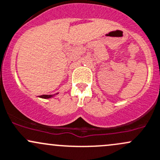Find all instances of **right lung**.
<instances>
[{
    "mask_svg": "<svg viewBox=\"0 0 160 160\" xmlns=\"http://www.w3.org/2000/svg\"><path fill=\"white\" fill-rule=\"evenodd\" d=\"M40 97H42V98L48 99V98H50V97H52V95H41L40 96Z\"/></svg>",
    "mask_w": 160,
    "mask_h": 160,
    "instance_id": "obj_1",
    "label": "right lung"
}]
</instances>
